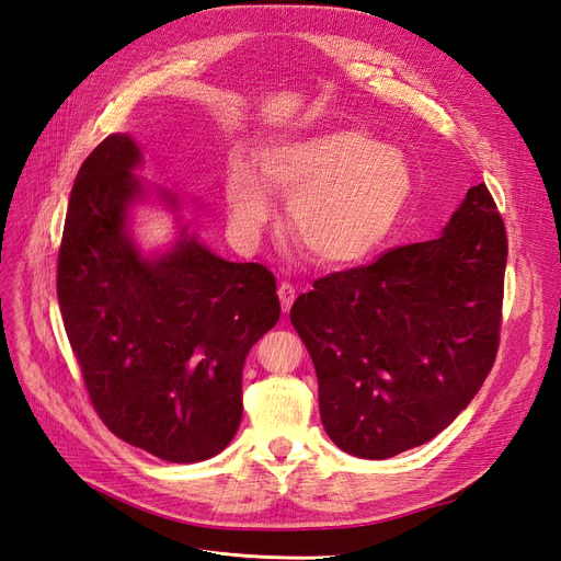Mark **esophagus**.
Wrapping results in <instances>:
<instances>
[{"label":"esophagus","instance_id":"obj_1","mask_svg":"<svg viewBox=\"0 0 561 561\" xmlns=\"http://www.w3.org/2000/svg\"><path fill=\"white\" fill-rule=\"evenodd\" d=\"M277 296H279V302H282V312H286V314L291 312V307H294V302H296V286L282 284Z\"/></svg>","mask_w":561,"mask_h":561}]
</instances>
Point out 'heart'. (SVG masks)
<instances>
[{"label":"heart","instance_id":"1","mask_svg":"<svg viewBox=\"0 0 561 561\" xmlns=\"http://www.w3.org/2000/svg\"><path fill=\"white\" fill-rule=\"evenodd\" d=\"M259 175L267 192L288 198V228L300 247L330 267L379 254L416 192L404 152L356 127L270 145L259 157ZM262 187L244 161L228 165L226 203L242 242H254L273 217Z\"/></svg>","mask_w":561,"mask_h":561}]
</instances>
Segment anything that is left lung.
Wrapping results in <instances>:
<instances>
[{
	"mask_svg": "<svg viewBox=\"0 0 561 561\" xmlns=\"http://www.w3.org/2000/svg\"><path fill=\"white\" fill-rule=\"evenodd\" d=\"M506 254L504 219L481 182L437 240L388 249L298 296L291 323L342 450L386 460L458 419L500 348Z\"/></svg>",
	"mask_w": 561,
	"mask_h": 561,
	"instance_id": "obj_1",
	"label": "left lung"
}]
</instances>
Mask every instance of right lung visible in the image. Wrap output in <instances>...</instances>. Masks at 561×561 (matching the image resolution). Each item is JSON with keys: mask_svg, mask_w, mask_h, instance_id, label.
<instances>
[{"mask_svg": "<svg viewBox=\"0 0 561 561\" xmlns=\"http://www.w3.org/2000/svg\"><path fill=\"white\" fill-rule=\"evenodd\" d=\"M138 161L127 134L82 161L57 300L103 425L165 462H201L238 432L242 365L279 321L277 284L265 265L224 261L184 231L169 254L142 259L127 236Z\"/></svg>", "mask_w": 561, "mask_h": 561, "instance_id": "add662e5", "label": "right lung"}]
</instances>
